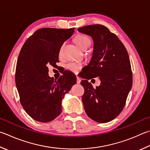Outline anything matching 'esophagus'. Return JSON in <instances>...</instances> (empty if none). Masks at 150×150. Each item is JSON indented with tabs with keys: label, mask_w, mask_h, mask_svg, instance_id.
<instances>
[{
	"label": "esophagus",
	"mask_w": 150,
	"mask_h": 150,
	"mask_svg": "<svg viewBox=\"0 0 150 150\" xmlns=\"http://www.w3.org/2000/svg\"><path fill=\"white\" fill-rule=\"evenodd\" d=\"M80 83H81L80 78L79 77H77V84H79Z\"/></svg>",
	"instance_id": "esophagus-1"
}]
</instances>
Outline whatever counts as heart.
<instances>
[{
    "mask_svg": "<svg viewBox=\"0 0 150 150\" xmlns=\"http://www.w3.org/2000/svg\"><path fill=\"white\" fill-rule=\"evenodd\" d=\"M74 42L80 48L84 50V49L88 48L90 45H91V40L89 37L86 36L84 35H78L75 37ZM64 45H62V47L59 49V54L62 53V49H63ZM83 64L81 63H78V62H70V63L67 65L66 67L67 69L74 73H77L79 71L82 67Z\"/></svg>",
    "mask_w": 150,
    "mask_h": 150,
    "instance_id": "1",
    "label": "heart"
}]
</instances>
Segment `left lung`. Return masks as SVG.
Listing matches in <instances>:
<instances>
[{
    "label": "left lung",
    "mask_w": 150,
    "mask_h": 150,
    "mask_svg": "<svg viewBox=\"0 0 150 150\" xmlns=\"http://www.w3.org/2000/svg\"><path fill=\"white\" fill-rule=\"evenodd\" d=\"M91 36L94 41L92 57L86 66L87 80L82 101L86 115L100 123L116 118L124 108L132 85L131 66L126 48L116 35L102 25H90L78 29ZM99 76L101 83L94 88L88 80Z\"/></svg>",
    "instance_id": "8db88e82"
}]
</instances>
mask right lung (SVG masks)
Here are the masks:
<instances>
[{"mask_svg":"<svg viewBox=\"0 0 150 150\" xmlns=\"http://www.w3.org/2000/svg\"><path fill=\"white\" fill-rule=\"evenodd\" d=\"M75 28H42L24 43L16 64L15 80L20 103L26 113L41 122L54 120L62 112L64 95L76 84L71 72L58 80L48 75V66L59 62V49Z\"/></svg>","mask_w":150,"mask_h":150,"instance_id":"1","label":"right lung"}]
</instances>
